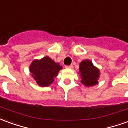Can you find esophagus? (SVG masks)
<instances>
[{"label": "esophagus", "mask_w": 128, "mask_h": 128, "mask_svg": "<svg viewBox=\"0 0 128 128\" xmlns=\"http://www.w3.org/2000/svg\"><path fill=\"white\" fill-rule=\"evenodd\" d=\"M66 68H73V65H69V66H66Z\"/></svg>", "instance_id": "esophagus-1"}]
</instances>
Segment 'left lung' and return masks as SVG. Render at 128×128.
Masks as SVG:
<instances>
[{"label":"left lung","mask_w":128,"mask_h":128,"mask_svg":"<svg viewBox=\"0 0 128 128\" xmlns=\"http://www.w3.org/2000/svg\"><path fill=\"white\" fill-rule=\"evenodd\" d=\"M80 76L81 83L86 87L95 86L98 84L100 77V70L95 66L89 60H84L80 63Z\"/></svg>","instance_id":"obj_1"}]
</instances>
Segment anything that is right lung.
<instances>
[{"label":"right lung","instance_id":"obj_1","mask_svg":"<svg viewBox=\"0 0 128 128\" xmlns=\"http://www.w3.org/2000/svg\"><path fill=\"white\" fill-rule=\"evenodd\" d=\"M63 68L48 56L34 60L30 65V72L39 86H48L54 82L59 71Z\"/></svg>","mask_w":128,"mask_h":128}]
</instances>
